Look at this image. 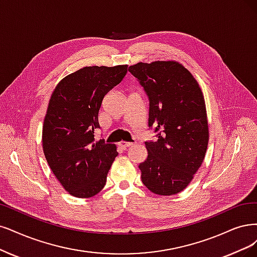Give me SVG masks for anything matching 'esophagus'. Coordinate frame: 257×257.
Wrapping results in <instances>:
<instances>
[{
	"label": "esophagus",
	"mask_w": 257,
	"mask_h": 257,
	"mask_svg": "<svg viewBox=\"0 0 257 257\" xmlns=\"http://www.w3.org/2000/svg\"><path fill=\"white\" fill-rule=\"evenodd\" d=\"M118 145H119L120 148L126 149L127 147H130V146L134 145V143H131V142H126V141H120L119 143H118Z\"/></svg>",
	"instance_id": "obj_1"
}]
</instances>
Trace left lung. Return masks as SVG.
Returning <instances> with one entry per match:
<instances>
[{
  "label": "left lung",
  "instance_id": "left-lung-1",
  "mask_svg": "<svg viewBox=\"0 0 257 257\" xmlns=\"http://www.w3.org/2000/svg\"><path fill=\"white\" fill-rule=\"evenodd\" d=\"M128 70L148 95V126L158 132L156 142H145L142 181L157 195H176L192 182L206 154L210 132L202 90L174 60L139 62Z\"/></svg>",
  "mask_w": 257,
  "mask_h": 257
}]
</instances>
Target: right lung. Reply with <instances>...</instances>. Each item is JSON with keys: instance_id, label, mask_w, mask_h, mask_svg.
<instances>
[{"instance_id": "right-lung-1", "label": "right lung", "mask_w": 257, "mask_h": 257, "mask_svg": "<svg viewBox=\"0 0 257 257\" xmlns=\"http://www.w3.org/2000/svg\"><path fill=\"white\" fill-rule=\"evenodd\" d=\"M128 65L84 66L54 89L42 128L47 164L62 187L77 198L98 194L107 181L116 145L95 141L103 96L127 74Z\"/></svg>"}]
</instances>
